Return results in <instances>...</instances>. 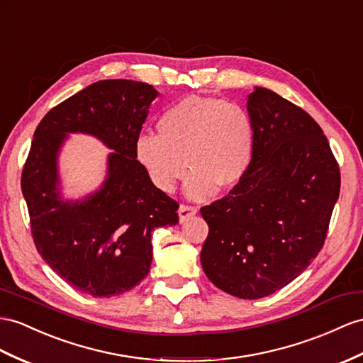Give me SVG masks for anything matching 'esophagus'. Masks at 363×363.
<instances>
[{
  "label": "esophagus",
  "mask_w": 363,
  "mask_h": 363,
  "mask_svg": "<svg viewBox=\"0 0 363 363\" xmlns=\"http://www.w3.org/2000/svg\"><path fill=\"white\" fill-rule=\"evenodd\" d=\"M198 213L196 207H189V206H181L178 210V215H179V222H185L189 218L194 216Z\"/></svg>",
  "instance_id": "34e87169"
}]
</instances>
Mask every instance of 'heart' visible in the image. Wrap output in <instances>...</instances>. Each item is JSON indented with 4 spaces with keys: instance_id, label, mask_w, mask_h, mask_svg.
<instances>
[{
    "instance_id": "1",
    "label": "heart",
    "mask_w": 363,
    "mask_h": 363,
    "mask_svg": "<svg viewBox=\"0 0 363 363\" xmlns=\"http://www.w3.org/2000/svg\"><path fill=\"white\" fill-rule=\"evenodd\" d=\"M157 132L139 135L138 162L157 189L172 193L185 173L190 199H208L235 189L250 169L255 127L248 111L235 102L210 96H187L167 108Z\"/></svg>"
}]
</instances>
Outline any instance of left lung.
<instances>
[{"mask_svg": "<svg viewBox=\"0 0 363 363\" xmlns=\"http://www.w3.org/2000/svg\"><path fill=\"white\" fill-rule=\"evenodd\" d=\"M247 111L252 164L228 196L201 208L208 224L201 264L222 291L259 299L294 281L320 252L340 173L322 128L301 107L256 86Z\"/></svg>", "mask_w": 363, "mask_h": 363, "instance_id": "1", "label": "left lung"}]
</instances>
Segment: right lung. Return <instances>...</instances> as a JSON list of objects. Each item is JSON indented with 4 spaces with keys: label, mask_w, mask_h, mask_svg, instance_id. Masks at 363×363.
Listing matches in <instances>:
<instances>
[{
    "label": "right lung",
    "mask_w": 363,
    "mask_h": 363,
    "mask_svg": "<svg viewBox=\"0 0 363 363\" xmlns=\"http://www.w3.org/2000/svg\"><path fill=\"white\" fill-rule=\"evenodd\" d=\"M160 91L145 82L104 79L52 108L36 127L21 189L36 250L52 270L93 297L123 294L150 272L152 231L178 224V202L155 187L135 143ZM72 133L112 152L105 181L78 200L63 196L59 155Z\"/></svg>",
    "instance_id": "obj_1"
}]
</instances>
